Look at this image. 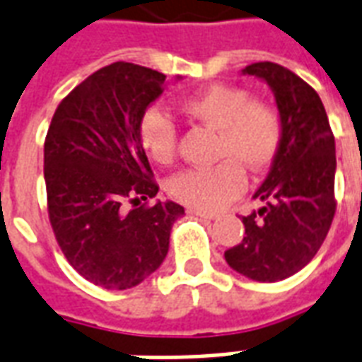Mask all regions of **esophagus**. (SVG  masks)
I'll return each instance as SVG.
<instances>
[{
	"instance_id": "34e87169",
	"label": "esophagus",
	"mask_w": 362,
	"mask_h": 362,
	"mask_svg": "<svg viewBox=\"0 0 362 362\" xmlns=\"http://www.w3.org/2000/svg\"><path fill=\"white\" fill-rule=\"evenodd\" d=\"M188 213L189 215L202 216V218H205V221H215V218H218V215H215V213H205V211H199V209H189Z\"/></svg>"
}]
</instances>
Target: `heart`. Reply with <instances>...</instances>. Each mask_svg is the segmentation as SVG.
<instances>
[{
	"mask_svg": "<svg viewBox=\"0 0 362 362\" xmlns=\"http://www.w3.org/2000/svg\"><path fill=\"white\" fill-rule=\"evenodd\" d=\"M182 111L216 130V159L224 160L176 174L170 194L192 209L216 211L242 192L240 165L251 173H263L272 165L282 141V120L269 103L249 99L245 90L226 84L203 88L182 103ZM140 140L160 165L174 159L176 127L168 115L147 111L140 122Z\"/></svg>",
	"mask_w": 362,
	"mask_h": 362,
	"instance_id": "1",
	"label": "heart"
}]
</instances>
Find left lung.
Segmentation results:
<instances>
[{"label": "left lung", "mask_w": 362, "mask_h": 362, "mask_svg": "<svg viewBox=\"0 0 362 362\" xmlns=\"http://www.w3.org/2000/svg\"><path fill=\"white\" fill-rule=\"evenodd\" d=\"M242 74L269 86L282 120V141L242 216L245 238L224 253L230 269L257 282L293 276L317 255L336 213V141L318 93L276 63H253Z\"/></svg>", "instance_id": "obj_1"}]
</instances>
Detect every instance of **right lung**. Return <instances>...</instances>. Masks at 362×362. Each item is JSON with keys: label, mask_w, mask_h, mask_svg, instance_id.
<instances>
[{"label": "right lung", "mask_w": 362, "mask_h": 362, "mask_svg": "<svg viewBox=\"0 0 362 362\" xmlns=\"http://www.w3.org/2000/svg\"><path fill=\"white\" fill-rule=\"evenodd\" d=\"M165 74L134 63L103 66L59 103L44 146V178L53 232L72 269L105 290H130L168 253L184 207L155 202L151 167L140 140L147 107ZM180 80V76H176Z\"/></svg>", "instance_id": "add662e5"}]
</instances>
